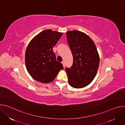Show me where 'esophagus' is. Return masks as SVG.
<instances>
[{"mask_svg":"<svg viewBox=\"0 0 125 125\" xmlns=\"http://www.w3.org/2000/svg\"><path fill=\"white\" fill-rule=\"evenodd\" d=\"M61 63H62V65H63V67L64 68V67H65V62H64V61H62Z\"/></svg>","mask_w":125,"mask_h":125,"instance_id":"34e87169","label":"esophagus"}]
</instances>
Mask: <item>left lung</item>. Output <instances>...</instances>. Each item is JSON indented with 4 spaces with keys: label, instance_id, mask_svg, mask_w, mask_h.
I'll return each instance as SVG.
<instances>
[{
    "label": "left lung",
    "instance_id": "left-lung-1",
    "mask_svg": "<svg viewBox=\"0 0 125 125\" xmlns=\"http://www.w3.org/2000/svg\"><path fill=\"white\" fill-rule=\"evenodd\" d=\"M68 43L73 57V64L66 68L69 84L81 88L90 84L94 79L99 65V56L93 41L79 31L66 32Z\"/></svg>",
    "mask_w": 125,
    "mask_h": 125
}]
</instances>
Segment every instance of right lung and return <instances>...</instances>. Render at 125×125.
I'll return each mask as SVG.
<instances>
[{"label":"right lung","mask_w":125,"mask_h":125,"mask_svg":"<svg viewBox=\"0 0 125 125\" xmlns=\"http://www.w3.org/2000/svg\"><path fill=\"white\" fill-rule=\"evenodd\" d=\"M63 33L51 30L42 31L29 42L25 53V64L31 77L39 82L47 83L54 80L62 64L56 61L53 47Z\"/></svg>","instance_id":"obj_1"}]
</instances>
